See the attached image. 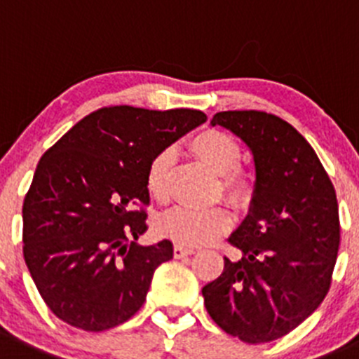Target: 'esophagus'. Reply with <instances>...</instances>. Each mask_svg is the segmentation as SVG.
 Wrapping results in <instances>:
<instances>
[{
    "label": "esophagus",
    "instance_id": "34e87169",
    "mask_svg": "<svg viewBox=\"0 0 359 359\" xmlns=\"http://www.w3.org/2000/svg\"><path fill=\"white\" fill-rule=\"evenodd\" d=\"M193 253H195V250H193V248L180 246V244H175V248H173V255H175V259H182V257L193 255Z\"/></svg>",
    "mask_w": 359,
    "mask_h": 359
}]
</instances>
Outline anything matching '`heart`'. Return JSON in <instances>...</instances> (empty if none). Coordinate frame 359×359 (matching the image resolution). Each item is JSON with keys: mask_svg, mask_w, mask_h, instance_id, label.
I'll return each instance as SVG.
<instances>
[{"mask_svg": "<svg viewBox=\"0 0 359 359\" xmlns=\"http://www.w3.org/2000/svg\"><path fill=\"white\" fill-rule=\"evenodd\" d=\"M191 152L212 172L219 175L221 195L233 205H246L253 196L255 182L250 172L241 168L243 150L237 140L217 129H205L189 142ZM173 168V152L164 149L150 159L145 184L149 195L157 202L170 198V179ZM232 216L223 207L189 209L175 207L157 219V232L180 246H200L210 243L230 229Z\"/></svg>", "mask_w": 359, "mask_h": 359, "instance_id": "b5f03b06", "label": "heart"}]
</instances>
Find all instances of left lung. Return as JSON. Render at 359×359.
Instances as JSON below:
<instances>
[{"label": "left lung", "mask_w": 359, "mask_h": 359, "mask_svg": "<svg viewBox=\"0 0 359 359\" xmlns=\"http://www.w3.org/2000/svg\"><path fill=\"white\" fill-rule=\"evenodd\" d=\"M210 123L246 143L257 177L250 212L229 237L243 257H225L203 301L225 333L273 341L308 319L330 290L340 246L337 193L316 150L280 116L221 111Z\"/></svg>", "instance_id": "obj_1"}]
</instances>
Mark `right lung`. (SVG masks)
I'll use <instances>...</instances> for the list:
<instances>
[{"label": "right lung", "mask_w": 359, "mask_h": 359, "mask_svg": "<svg viewBox=\"0 0 359 359\" xmlns=\"http://www.w3.org/2000/svg\"><path fill=\"white\" fill-rule=\"evenodd\" d=\"M205 120L196 109L109 106L40 157L22 203V253L58 319L104 331L142 308L154 271L173 259L168 239L136 243L147 230V166Z\"/></svg>", "instance_id": "add662e5"}]
</instances>
